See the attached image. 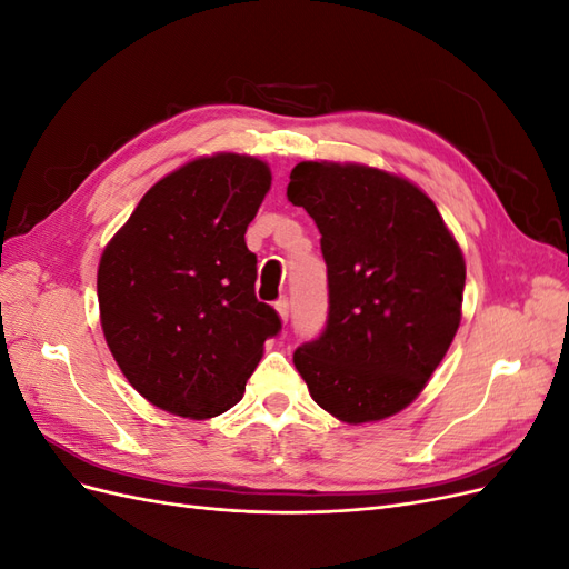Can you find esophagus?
<instances>
[{
	"instance_id": "1",
	"label": "esophagus",
	"mask_w": 569,
	"mask_h": 569,
	"mask_svg": "<svg viewBox=\"0 0 569 569\" xmlns=\"http://www.w3.org/2000/svg\"><path fill=\"white\" fill-rule=\"evenodd\" d=\"M274 308H278L280 318L287 322V320H289V313H291V303H289V299H287V297L278 299V301H274Z\"/></svg>"
}]
</instances>
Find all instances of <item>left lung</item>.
I'll return each instance as SVG.
<instances>
[{
    "label": "left lung",
    "instance_id": "8db88e82",
    "mask_svg": "<svg viewBox=\"0 0 569 569\" xmlns=\"http://www.w3.org/2000/svg\"><path fill=\"white\" fill-rule=\"evenodd\" d=\"M287 197L322 234L327 322L295 351L313 401L358 425L422 391L460 325L465 261L425 192L368 166L303 161Z\"/></svg>",
    "mask_w": 569,
    "mask_h": 569
}]
</instances>
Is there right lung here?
<instances>
[{"label":"right lung","instance_id":"add662e5","mask_svg":"<svg viewBox=\"0 0 569 569\" xmlns=\"http://www.w3.org/2000/svg\"><path fill=\"white\" fill-rule=\"evenodd\" d=\"M270 189L263 161L197 159L153 184L101 253V327L147 401L216 418L242 401L282 320L256 299L244 232Z\"/></svg>","mask_w":569,"mask_h":569}]
</instances>
